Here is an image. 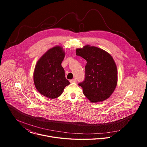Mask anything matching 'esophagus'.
<instances>
[{
	"instance_id": "1",
	"label": "esophagus",
	"mask_w": 147,
	"mask_h": 147,
	"mask_svg": "<svg viewBox=\"0 0 147 147\" xmlns=\"http://www.w3.org/2000/svg\"><path fill=\"white\" fill-rule=\"evenodd\" d=\"M76 81H77V80H76V78H73V79H72V80H70V82H76Z\"/></svg>"
}]
</instances>
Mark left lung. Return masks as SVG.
Segmentation results:
<instances>
[{"mask_svg": "<svg viewBox=\"0 0 147 147\" xmlns=\"http://www.w3.org/2000/svg\"><path fill=\"white\" fill-rule=\"evenodd\" d=\"M76 55L87 60L85 78L78 85L91 102L108 99L117 85V71L111 55L95 47L86 45L77 49Z\"/></svg>", "mask_w": 147, "mask_h": 147, "instance_id": "1", "label": "left lung"}]
</instances>
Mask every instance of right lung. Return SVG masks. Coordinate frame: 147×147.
Listing matches in <instances>:
<instances>
[{"mask_svg":"<svg viewBox=\"0 0 147 147\" xmlns=\"http://www.w3.org/2000/svg\"><path fill=\"white\" fill-rule=\"evenodd\" d=\"M65 58L62 48L48 50L38 61L34 73V82L40 94L51 99L59 97L70 84L61 63Z\"/></svg>","mask_w":147,"mask_h":147,"instance_id":"right-lung-1","label":"right lung"}]
</instances>
